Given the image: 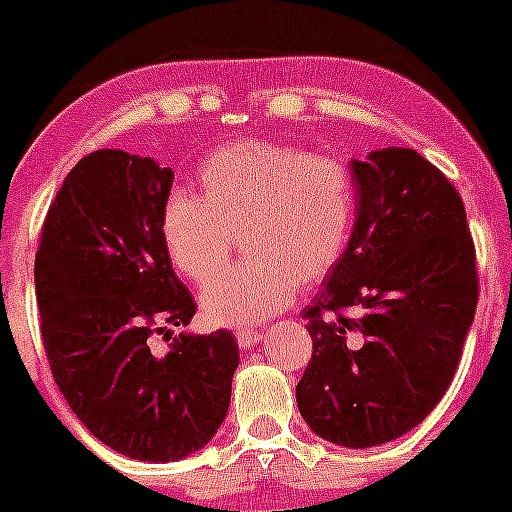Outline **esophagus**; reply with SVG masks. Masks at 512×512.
Listing matches in <instances>:
<instances>
[{"instance_id":"34e87169","label":"esophagus","mask_w":512,"mask_h":512,"mask_svg":"<svg viewBox=\"0 0 512 512\" xmlns=\"http://www.w3.org/2000/svg\"><path fill=\"white\" fill-rule=\"evenodd\" d=\"M262 339V332H257V329H240L237 332V344H240L242 349H252L255 344H260Z\"/></svg>"}]
</instances>
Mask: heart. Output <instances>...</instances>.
I'll return each instance as SVG.
<instances>
[{"label":"heart","mask_w":512,"mask_h":512,"mask_svg":"<svg viewBox=\"0 0 512 512\" xmlns=\"http://www.w3.org/2000/svg\"><path fill=\"white\" fill-rule=\"evenodd\" d=\"M200 195L173 190L160 208L170 265L208 282L242 232L250 260L203 289L200 307L218 327H250L289 307L299 282L324 280L342 260L356 213L354 175L339 158L275 141H232L198 168Z\"/></svg>","instance_id":"heart-1"}]
</instances>
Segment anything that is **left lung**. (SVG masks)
<instances>
[{
    "label": "left lung",
    "mask_w": 512,
    "mask_h": 512,
    "mask_svg": "<svg viewBox=\"0 0 512 512\" xmlns=\"http://www.w3.org/2000/svg\"><path fill=\"white\" fill-rule=\"evenodd\" d=\"M356 220L302 312L312 361L297 406L319 438L389 443L443 399L476 317V250L451 180L411 148L349 163Z\"/></svg>",
    "instance_id": "left-lung-1"
}]
</instances>
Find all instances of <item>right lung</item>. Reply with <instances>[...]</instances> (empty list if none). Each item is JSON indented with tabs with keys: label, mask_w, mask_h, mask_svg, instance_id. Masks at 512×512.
<instances>
[{
	"label": "right lung",
	"mask_w": 512,
	"mask_h": 512,
	"mask_svg": "<svg viewBox=\"0 0 512 512\" xmlns=\"http://www.w3.org/2000/svg\"><path fill=\"white\" fill-rule=\"evenodd\" d=\"M173 170L126 151L89 153L61 183L34 262L56 386L101 443L148 463L213 441L240 364L232 332L173 337L195 302L160 240ZM165 333L168 350L152 347Z\"/></svg>",
	"instance_id": "1"
}]
</instances>
